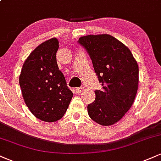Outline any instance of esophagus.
<instances>
[{"label": "esophagus", "instance_id": "34e87169", "mask_svg": "<svg viewBox=\"0 0 161 161\" xmlns=\"http://www.w3.org/2000/svg\"><path fill=\"white\" fill-rule=\"evenodd\" d=\"M75 90L76 93H81L83 91V88H76Z\"/></svg>", "mask_w": 161, "mask_h": 161}]
</instances>
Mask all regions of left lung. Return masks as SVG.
<instances>
[{"instance_id":"8db88e82","label":"left lung","mask_w":161,"mask_h":161,"mask_svg":"<svg viewBox=\"0 0 161 161\" xmlns=\"http://www.w3.org/2000/svg\"><path fill=\"white\" fill-rule=\"evenodd\" d=\"M91 57L101 83L95 100L88 105L91 119L101 125L119 121L135 101L138 86V66L128 47L108 34L88 35L79 38Z\"/></svg>"}]
</instances>
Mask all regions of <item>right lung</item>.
I'll list each match as a JSON object with an SVG mask.
<instances>
[{
    "label": "right lung",
    "mask_w": 161,
    "mask_h": 161,
    "mask_svg": "<svg viewBox=\"0 0 161 161\" xmlns=\"http://www.w3.org/2000/svg\"><path fill=\"white\" fill-rule=\"evenodd\" d=\"M58 48L56 38L38 45L24 62L19 79L28 108L38 119L49 123L61 119L73 97L57 65Z\"/></svg>",
    "instance_id": "obj_1"
}]
</instances>
